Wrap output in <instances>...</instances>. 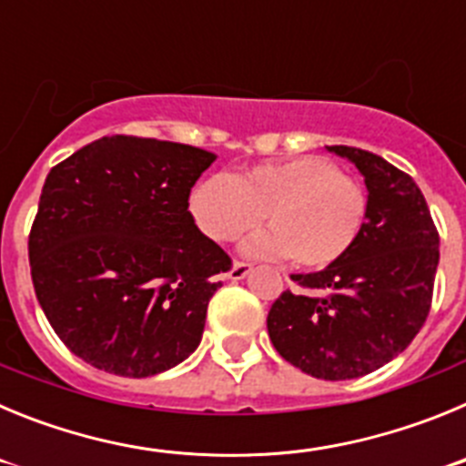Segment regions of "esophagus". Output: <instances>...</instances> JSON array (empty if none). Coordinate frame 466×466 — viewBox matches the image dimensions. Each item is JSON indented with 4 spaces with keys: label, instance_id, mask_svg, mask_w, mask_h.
<instances>
[{
    "label": "esophagus",
    "instance_id": "esophagus-1",
    "mask_svg": "<svg viewBox=\"0 0 466 466\" xmlns=\"http://www.w3.org/2000/svg\"><path fill=\"white\" fill-rule=\"evenodd\" d=\"M249 270H252V266H249V263L236 261V263H233V266H230L228 278L230 279H245L247 275H249Z\"/></svg>",
    "mask_w": 466,
    "mask_h": 466
}]
</instances>
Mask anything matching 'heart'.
Here are the masks:
<instances>
[{"label": "heart", "mask_w": 466, "mask_h": 466, "mask_svg": "<svg viewBox=\"0 0 466 466\" xmlns=\"http://www.w3.org/2000/svg\"><path fill=\"white\" fill-rule=\"evenodd\" d=\"M188 209L214 242L254 228L266 214L270 228L242 242L258 258L289 254L300 268H327L352 249L366 221L360 182L319 156H294L247 167L242 175H209L193 187Z\"/></svg>", "instance_id": "1"}]
</instances>
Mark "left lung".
<instances>
[{
    "instance_id": "1",
    "label": "left lung",
    "mask_w": 466,
    "mask_h": 466,
    "mask_svg": "<svg viewBox=\"0 0 466 466\" xmlns=\"http://www.w3.org/2000/svg\"><path fill=\"white\" fill-rule=\"evenodd\" d=\"M366 184V221L340 261L291 275L268 312V336L284 360L322 380L376 371L409 348L431 306L439 233L418 184L371 151L327 147Z\"/></svg>"
}]
</instances>
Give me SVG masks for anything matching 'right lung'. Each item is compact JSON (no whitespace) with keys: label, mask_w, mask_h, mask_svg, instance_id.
<instances>
[{"label":"right lung","mask_w":466,"mask_h":466,"mask_svg":"<svg viewBox=\"0 0 466 466\" xmlns=\"http://www.w3.org/2000/svg\"><path fill=\"white\" fill-rule=\"evenodd\" d=\"M212 151L111 137L48 172L30 233L36 299L74 355L149 378L200 345L208 303L230 268L188 212Z\"/></svg>","instance_id":"1"}]
</instances>
